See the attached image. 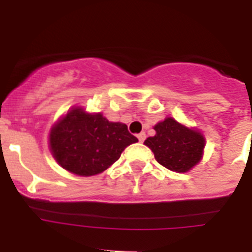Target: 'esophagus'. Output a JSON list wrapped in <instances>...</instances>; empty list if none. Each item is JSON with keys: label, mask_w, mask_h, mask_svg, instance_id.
I'll use <instances>...</instances> for the list:
<instances>
[{"label": "esophagus", "mask_w": 252, "mask_h": 252, "mask_svg": "<svg viewBox=\"0 0 252 252\" xmlns=\"http://www.w3.org/2000/svg\"><path fill=\"white\" fill-rule=\"evenodd\" d=\"M137 139H139L140 142H144V140L146 139V133L145 132H140L139 135H137Z\"/></svg>", "instance_id": "obj_1"}]
</instances>
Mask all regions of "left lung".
I'll return each instance as SVG.
<instances>
[{
  "mask_svg": "<svg viewBox=\"0 0 252 252\" xmlns=\"http://www.w3.org/2000/svg\"><path fill=\"white\" fill-rule=\"evenodd\" d=\"M155 136L145 140L159 164L177 173H186L201 161L206 139L199 131L186 127L171 117L154 126Z\"/></svg>",
  "mask_w": 252,
  "mask_h": 252,
  "instance_id": "1",
  "label": "left lung"
}]
</instances>
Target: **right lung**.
<instances>
[{"label": "right lung", "instance_id": "obj_1", "mask_svg": "<svg viewBox=\"0 0 252 252\" xmlns=\"http://www.w3.org/2000/svg\"><path fill=\"white\" fill-rule=\"evenodd\" d=\"M137 141L125 124L110 122L102 113H88L81 107L63 116L49 135V148L58 164L81 177L104 171Z\"/></svg>", "mask_w": 252, "mask_h": 252}]
</instances>
